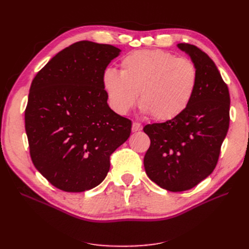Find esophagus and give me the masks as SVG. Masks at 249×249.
Returning a JSON list of instances; mask_svg holds the SVG:
<instances>
[{"label": "esophagus", "instance_id": "obj_1", "mask_svg": "<svg viewBox=\"0 0 249 249\" xmlns=\"http://www.w3.org/2000/svg\"><path fill=\"white\" fill-rule=\"evenodd\" d=\"M142 130V125L139 124V123H133V125H132V131L133 132H138Z\"/></svg>", "mask_w": 249, "mask_h": 249}]
</instances>
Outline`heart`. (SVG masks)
<instances>
[{"instance_id": "obj_1", "label": "heart", "mask_w": 249, "mask_h": 249, "mask_svg": "<svg viewBox=\"0 0 249 249\" xmlns=\"http://www.w3.org/2000/svg\"><path fill=\"white\" fill-rule=\"evenodd\" d=\"M198 74L189 59L162 50H139L124 56L120 72L108 69L102 77L110 107L125 115L137 103L144 114L168 122L189 107L197 87Z\"/></svg>"}]
</instances>
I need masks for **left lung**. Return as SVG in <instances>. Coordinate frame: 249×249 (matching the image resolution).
Wrapping results in <instances>:
<instances>
[{
    "label": "left lung",
    "instance_id": "8db88e82",
    "mask_svg": "<svg viewBox=\"0 0 249 249\" xmlns=\"http://www.w3.org/2000/svg\"><path fill=\"white\" fill-rule=\"evenodd\" d=\"M178 48L196 66L198 82L189 107L178 117L146 124L150 139L144 156L147 177L163 189L189 190L215 169L230 126V92L214 61L189 43Z\"/></svg>",
    "mask_w": 249,
    "mask_h": 249
}]
</instances>
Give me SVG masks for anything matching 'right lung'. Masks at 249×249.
<instances>
[{
	"instance_id": "add662e5",
	"label": "right lung",
	"mask_w": 249,
	"mask_h": 249,
	"mask_svg": "<svg viewBox=\"0 0 249 249\" xmlns=\"http://www.w3.org/2000/svg\"><path fill=\"white\" fill-rule=\"evenodd\" d=\"M120 50L83 40L53 57L30 87L25 127L30 156L66 192L100 185L110 156L130 137L132 122L111 110L102 77Z\"/></svg>"
}]
</instances>
